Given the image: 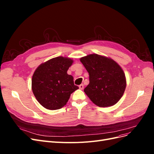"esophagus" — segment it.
Segmentation results:
<instances>
[{
  "label": "esophagus",
  "mask_w": 154,
  "mask_h": 154,
  "mask_svg": "<svg viewBox=\"0 0 154 154\" xmlns=\"http://www.w3.org/2000/svg\"><path fill=\"white\" fill-rule=\"evenodd\" d=\"M83 87H84V86H83V84H81V85H79V88H80V89H81V90L83 89Z\"/></svg>",
  "instance_id": "34e87169"
}]
</instances>
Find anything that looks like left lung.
<instances>
[{"instance_id": "1", "label": "left lung", "mask_w": 154, "mask_h": 154, "mask_svg": "<svg viewBox=\"0 0 154 154\" xmlns=\"http://www.w3.org/2000/svg\"><path fill=\"white\" fill-rule=\"evenodd\" d=\"M80 61L89 74L84 92L90 100L100 107L118 103L127 85L122 67L112 59L97 54L82 57Z\"/></svg>"}]
</instances>
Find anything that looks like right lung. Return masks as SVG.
Returning a JSON list of instances; mask_svg holds the SVG:
<instances>
[{
    "mask_svg": "<svg viewBox=\"0 0 154 154\" xmlns=\"http://www.w3.org/2000/svg\"><path fill=\"white\" fill-rule=\"evenodd\" d=\"M73 60L58 57L42 63L32 78V91L40 104L49 110L62 108L72 93L78 89L67 74Z\"/></svg>",
    "mask_w": 154,
    "mask_h": 154,
    "instance_id": "obj_1",
    "label": "right lung"
}]
</instances>
